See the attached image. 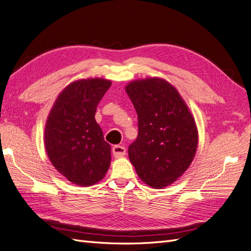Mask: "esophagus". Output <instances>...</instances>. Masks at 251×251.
Masks as SVG:
<instances>
[{
  "label": "esophagus",
  "mask_w": 251,
  "mask_h": 251,
  "mask_svg": "<svg viewBox=\"0 0 251 251\" xmlns=\"http://www.w3.org/2000/svg\"><path fill=\"white\" fill-rule=\"evenodd\" d=\"M112 152L115 158H121L126 155V149L122 145H115L112 147Z\"/></svg>",
  "instance_id": "esophagus-1"
}]
</instances>
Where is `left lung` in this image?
<instances>
[{
  "label": "left lung",
  "instance_id": "left-lung-1",
  "mask_svg": "<svg viewBox=\"0 0 251 251\" xmlns=\"http://www.w3.org/2000/svg\"><path fill=\"white\" fill-rule=\"evenodd\" d=\"M138 114V137L128 156L141 180L153 189L172 184L196 153L198 132L189 108L170 82L158 77L125 88Z\"/></svg>",
  "mask_w": 251,
  "mask_h": 251
}]
</instances>
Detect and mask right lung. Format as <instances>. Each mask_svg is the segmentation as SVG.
Listing matches in <instances>:
<instances>
[{"instance_id": "obj_1", "label": "right lung", "mask_w": 251, "mask_h": 251, "mask_svg": "<svg viewBox=\"0 0 251 251\" xmlns=\"http://www.w3.org/2000/svg\"><path fill=\"white\" fill-rule=\"evenodd\" d=\"M102 78L76 80L64 88L50 109L44 130L50 161L69 181L89 187L110 166L111 146L96 123L99 102L110 88Z\"/></svg>"}]
</instances>
